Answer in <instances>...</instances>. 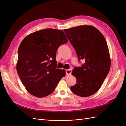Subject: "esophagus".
Listing matches in <instances>:
<instances>
[{
	"instance_id": "esophagus-1",
	"label": "esophagus",
	"mask_w": 126,
	"mask_h": 126,
	"mask_svg": "<svg viewBox=\"0 0 126 126\" xmlns=\"http://www.w3.org/2000/svg\"><path fill=\"white\" fill-rule=\"evenodd\" d=\"M65 72H66V75L69 76V75H71V73H72V70L71 69L67 70L66 71H65Z\"/></svg>"
}]
</instances>
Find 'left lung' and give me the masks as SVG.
<instances>
[{
  "mask_svg": "<svg viewBox=\"0 0 126 126\" xmlns=\"http://www.w3.org/2000/svg\"><path fill=\"white\" fill-rule=\"evenodd\" d=\"M63 31L79 61H85L81 67L73 70L72 74L76 77V83L70 89L79 96H90L98 91L110 69L106 40L98 30L92 26H79Z\"/></svg>",
  "mask_w": 126,
  "mask_h": 126,
  "instance_id": "obj_1",
  "label": "left lung"
}]
</instances>
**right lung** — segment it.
<instances>
[{"label": "right lung", "instance_id": "1", "mask_svg": "<svg viewBox=\"0 0 126 126\" xmlns=\"http://www.w3.org/2000/svg\"><path fill=\"white\" fill-rule=\"evenodd\" d=\"M62 30L46 29L30 34L19 47L17 73L29 93L41 98L51 94L62 77L64 70L56 68V51L68 42Z\"/></svg>", "mask_w": 126, "mask_h": 126}]
</instances>
